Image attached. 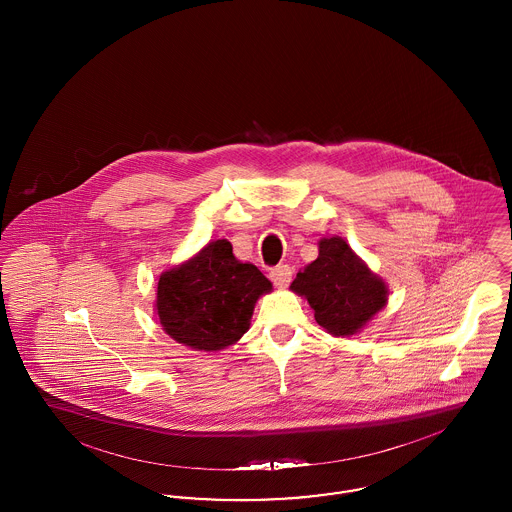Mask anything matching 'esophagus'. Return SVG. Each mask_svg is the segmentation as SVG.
<instances>
[{"instance_id": "obj_1", "label": "esophagus", "mask_w": 512, "mask_h": 512, "mask_svg": "<svg viewBox=\"0 0 512 512\" xmlns=\"http://www.w3.org/2000/svg\"><path fill=\"white\" fill-rule=\"evenodd\" d=\"M292 274V267H288V265H278V267L270 268V280L278 288H286L292 282Z\"/></svg>"}]
</instances>
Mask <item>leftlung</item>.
<instances>
[{"label": "left lung", "instance_id": "left-lung-1", "mask_svg": "<svg viewBox=\"0 0 512 512\" xmlns=\"http://www.w3.org/2000/svg\"><path fill=\"white\" fill-rule=\"evenodd\" d=\"M292 290L303 295L315 320L332 336H351L388 301V288L341 238L318 244L317 261L301 268Z\"/></svg>", "mask_w": 512, "mask_h": 512}]
</instances>
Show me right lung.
Listing matches in <instances>:
<instances>
[{"label": "right lung", "mask_w": 512, "mask_h": 512, "mask_svg": "<svg viewBox=\"0 0 512 512\" xmlns=\"http://www.w3.org/2000/svg\"><path fill=\"white\" fill-rule=\"evenodd\" d=\"M270 290L259 268L240 263L230 242L217 240L159 278L155 307L178 343L219 351L244 336L259 295Z\"/></svg>", "instance_id": "right-lung-1"}]
</instances>
